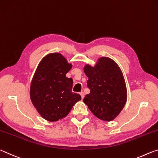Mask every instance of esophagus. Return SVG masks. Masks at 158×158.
<instances>
[{
	"instance_id": "1",
	"label": "esophagus",
	"mask_w": 158,
	"mask_h": 158,
	"mask_svg": "<svg viewBox=\"0 0 158 158\" xmlns=\"http://www.w3.org/2000/svg\"><path fill=\"white\" fill-rule=\"evenodd\" d=\"M80 94H81L82 99H83V98H84V97H85V93H84L83 92H80Z\"/></svg>"
}]
</instances>
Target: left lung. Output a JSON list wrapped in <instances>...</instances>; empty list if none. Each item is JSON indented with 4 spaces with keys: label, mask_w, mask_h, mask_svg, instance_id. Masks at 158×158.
<instances>
[{
    "label": "left lung",
    "mask_w": 158,
    "mask_h": 158,
    "mask_svg": "<svg viewBox=\"0 0 158 158\" xmlns=\"http://www.w3.org/2000/svg\"><path fill=\"white\" fill-rule=\"evenodd\" d=\"M84 71L89 78L87 86L90 89L84 103L100 120H113L127 101L125 82L120 68L111 59L101 57L95 66H85Z\"/></svg>",
    "instance_id": "obj_1"
}]
</instances>
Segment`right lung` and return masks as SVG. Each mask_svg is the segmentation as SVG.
<instances>
[{
    "label": "right lung",
    "mask_w": 158,
    "mask_h": 158,
    "mask_svg": "<svg viewBox=\"0 0 158 158\" xmlns=\"http://www.w3.org/2000/svg\"><path fill=\"white\" fill-rule=\"evenodd\" d=\"M71 67L61 54H50L42 59L33 77L31 99L40 115L50 122L66 117L81 99V95L72 92L73 79L66 76Z\"/></svg>",
    "instance_id": "1"
}]
</instances>
